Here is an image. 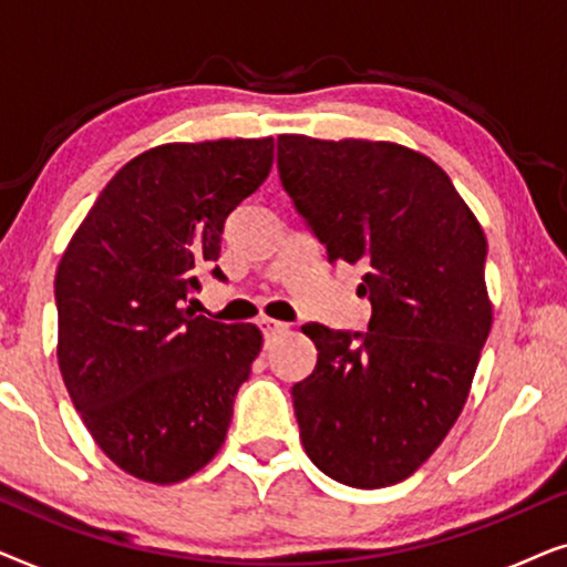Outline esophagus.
I'll use <instances>...</instances> for the list:
<instances>
[{"instance_id":"esophagus-1","label":"esophagus","mask_w":567,"mask_h":567,"mask_svg":"<svg viewBox=\"0 0 567 567\" xmlns=\"http://www.w3.org/2000/svg\"><path fill=\"white\" fill-rule=\"evenodd\" d=\"M258 324H260V330H262V336H266V340H270L274 336H278V332H284V330H286V324H284V322L268 320V317H262V320H260Z\"/></svg>"}]
</instances>
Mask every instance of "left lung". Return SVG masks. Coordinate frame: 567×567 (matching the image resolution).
I'll return each mask as SVG.
<instances>
[{
    "instance_id": "8db88e82",
    "label": "left lung",
    "mask_w": 567,
    "mask_h": 567,
    "mask_svg": "<svg viewBox=\"0 0 567 567\" xmlns=\"http://www.w3.org/2000/svg\"><path fill=\"white\" fill-rule=\"evenodd\" d=\"M278 177L328 260L363 268L367 332L309 322L291 386L309 460L374 491L413 475L460 417L493 324L487 243L449 175L390 142L278 136Z\"/></svg>"
}]
</instances>
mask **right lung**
Here are the masks:
<instances>
[{"instance_id":"obj_1","label":"right lung","mask_w":567,"mask_h":567,"mask_svg":"<svg viewBox=\"0 0 567 567\" xmlns=\"http://www.w3.org/2000/svg\"><path fill=\"white\" fill-rule=\"evenodd\" d=\"M274 165V138L165 144L121 167L59 262V369L76 413L123 472L181 483L214 460L250 377L255 324L193 315L227 216ZM193 301V299H190Z\"/></svg>"}]
</instances>
